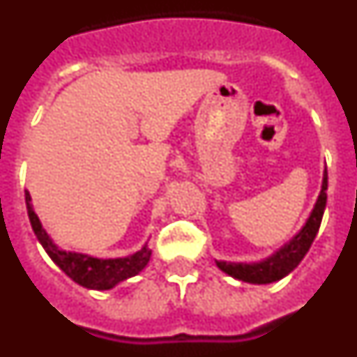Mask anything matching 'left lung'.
I'll return each instance as SVG.
<instances>
[{
	"label": "left lung",
	"instance_id": "8db88e82",
	"mask_svg": "<svg viewBox=\"0 0 357 357\" xmlns=\"http://www.w3.org/2000/svg\"><path fill=\"white\" fill-rule=\"evenodd\" d=\"M327 204V169L324 172V181H321L320 195L314 204L313 211L309 214L305 225L298 230V234L293 236L289 243L279 248L273 255L266 257L259 263H227V261H216L218 268L225 272L227 275L234 279L250 282V284H270L280 280L288 273H291L298 263L304 259V255L313 245L314 238L320 229L321 216L326 211Z\"/></svg>",
	"mask_w": 357,
	"mask_h": 357
}]
</instances>
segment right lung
Wrapping results in <instances>:
<instances>
[{
    "instance_id": "1",
    "label": "right lung",
    "mask_w": 357,
    "mask_h": 357,
    "mask_svg": "<svg viewBox=\"0 0 357 357\" xmlns=\"http://www.w3.org/2000/svg\"><path fill=\"white\" fill-rule=\"evenodd\" d=\"M24 198H26V209L31 229L36 232L39 243L43 245L46 254L52 257L53 263L77 284L89 289H110L119 284L121 280L137 275L150 261L151 250L148 248V245H144L135 254L127 255V257H116V259H98V257L87 254L61 250L50 238L48 232L43 229V223H40L39 216L31 206V197L28 191L24 193Z\"/></svg>"
}]
</instances>
